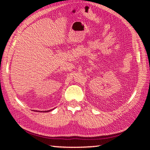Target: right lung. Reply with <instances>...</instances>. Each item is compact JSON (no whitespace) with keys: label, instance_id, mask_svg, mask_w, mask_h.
I'll list each match as a JSON object with an SVG mask.
<instances>
[{"label":"right lung","instance_id":"add662e5","mask_svg":"<svg viewBox=\"0 0 150 150\" xmlns=\"http://www.w3.org/2000/svg\"><path fill=\"white\" fill-rule=\"evenodd\" d=\"M51 110H47V111H44V112H50V111H51ZM37 111V110H36Z\"/></svg>","mask_w":150,"mask_h":150}]
</instances>
